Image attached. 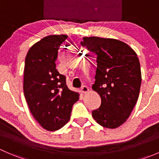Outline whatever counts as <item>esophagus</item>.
<instances>
[{"label":"esophagus","mask_w":159,"mask_h":159,"mask_svg":"<svg viewBox=\"0 0 159 159\" xmlns=\"http://www.w3.org/2000/svg\"><path fill=\"white\" fill-rule=\"evenodd\" d=\"M89 89L87 87V86H83L81 89V91L82 94H86V93L89 92Z\"/></svg>","instance_id":"obj_1"}]
</instances>
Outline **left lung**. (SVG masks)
Listing matches in <instances>:
<instances>
[{
	"instance_id": "obj_1",
	"label": "left lung",
	"mask_w": 159,
	"mask_h": 159,
	"mask_svg": "<svg viewBox=\"0 0 159 159\" xmlns=\"http://www.w3.org/2000/svg\"><path fill=\"white\" fill-rule=\"evenodd\" d=\"M97 61L92 89L102 104L92 117L100 125L116 129L129 118L140 92L142 73L137 54L123 41L113 38L84 37L81 43Z\"/></svg>"
}]
</instances>
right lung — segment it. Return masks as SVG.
Instances as JSON below:
<instances>
[{"instance_id":"right-lung-1","label":"right lung","mask_w":159,"mask_h":159,"mask_svg":"<svg viewBox=\"0 0 159 159\" xmlns=\"http://www.w3.org/2000/svg\"><path fill=\"white\" fill-rule=\"evenodd\" d=\"M65 34L49 35L35 43L25 57L24 94L34 118L48 131L61 129L70 119L79 94L70 91L55 61Z\"/></svg>"}]
</instances>
